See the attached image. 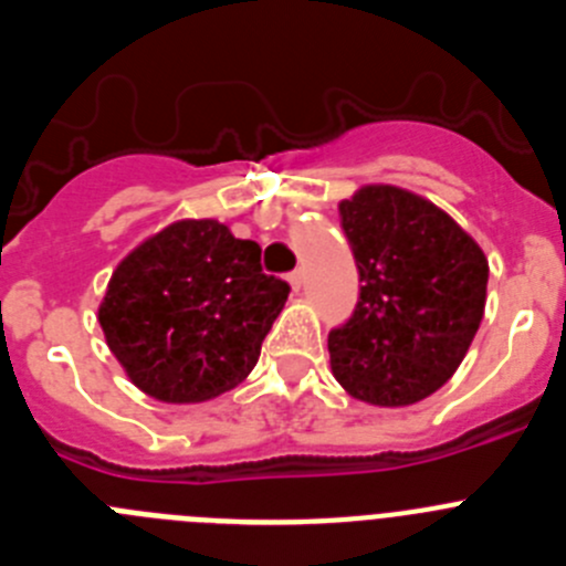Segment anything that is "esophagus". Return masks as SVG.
Here are the masks:
<instances>
[{
  "mask_svg": "<svg viewBox=\"0 0 566 566\" xmlns=\"http://www.w3.org/2000/svg\"><path fill=\"white\" fill-rule=\"evenodd\" d=\"M289 283H292L294 292H300V289H303V283H306V274H303V272H300V269H297V272L289 274Z\"/></svg>",
  "mask_w": 566,
  "mask_h": 566,
  "instance_id": "esophagus-1",
  "label": "esophagus"
}]
</instances>
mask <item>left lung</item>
<instances>
[{
	"label": "left lung",
	"instance_id": "obj_1",
	"mask_svg": "<svg viewBox=\"0 0 566 566\" xmlns=\"http://www.w3.org/2000/svg\"><path fill=\"white\" fill-rule=\"evenodd\" d=\"M359 269L352 319L328 334L332 374L354 399L405 408L453 377L488 300V258L437 203L391 184L339 201Z\"/></svg>",
	"mask_w": 566,
	"mask_h": 566
}]
</instances>
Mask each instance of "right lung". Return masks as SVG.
<instances>
[{
  "instance_id": "obj_1",
  "label": "right lung",
  "mask_w": 566,
  "mask_h": 566,
  "mask_svg": "<svg viewBox=\"0 0 566 566\" xmlns=\"http://www.w3.org/2000/svg\"><path fill=\"white\" fill-rule=\"evenodd\" d=\"M289 297L260 269V247L201 218L133 249L107 283L98 323L129 382L172 405L207 402L243 382Z\"/></svg>"
}]
</instances>
